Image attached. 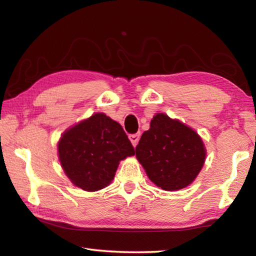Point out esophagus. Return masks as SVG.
<instances>
[{
	"mask_svg": "<svg viewBox=\"0 0 256 256\" xmlns=\"http://www.w3.org/2000/svg\"><path fill=\"white\" fill-rule=\"evenodd\" d=\"M140 133L131 134V135H130V136H128V138H130V140H131V143H132V145L134 146V148L138 145V140H140Z\"/></svg>",
	"mask_w": 256,
	"mask_h": 256,
	"instance_id": "obj_1",
	"label": "esophagus"
}]
</instances>
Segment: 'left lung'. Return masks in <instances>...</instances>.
Instances as JSON below:
<instances>
[{
  "mask_svg": "<svg viewBox=\"0 0 256 256\" xmlns=\"http://www.w3.org/2000/svg\"><path fill=\"white\" fill-rule=\"evenodd\" d=\"M135 153L150 182L166 192H176L197 178L206 150L194 130L165 113H156Z\"/></svg>",
  "mask_w": 256,
  "mask_h": 256,
  "instance_id": "8db88e82",
  "label": "left lung"
}]
</instances>
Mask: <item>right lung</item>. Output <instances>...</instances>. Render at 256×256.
I'll return each mask as SVG.
<instances>
[{
    "label": "right lung",
    "mask_w": 256,
    "mask_h": 256,
    "mask_svg": "<svg viewBox=\"0 0 256 256\" xmlns=\"http://www.w3.org/2000/svg\"><path fill=\"white\" fill-rule=\"evenodd\" d=\"M57 148L64 174L84 192L108 186L120 162L135 154L121 124L104 113L92 114L66 130Z\"/></svg>",
    "instance_id": "obj_1"
}]
</instances>
